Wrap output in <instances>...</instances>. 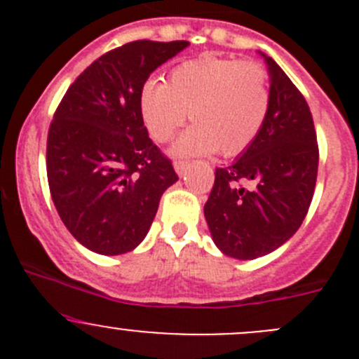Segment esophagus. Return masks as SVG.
I'll use <instances>...</instances> for the list:
<instances>
[{
  "label": "esophagus",
  "instance_id": "obj_1",
  "mask_svg": "<svg viewBox=\"0 0 359 359\" xmlns=\"http://www.w3.org/2000/svg\"><path fill=\"white\" fill-rule=\"evenodd\" d=\"M189 163L187 161H175V172L179 177H184L187 173V170H189Z\"/></svg>",
  "mask_w": 359,
  "mask_h": 359
}]
</instances>
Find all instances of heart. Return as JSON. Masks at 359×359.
<instances>
[{"label": "heart", "mask_w": 359, "mask_h": 359, "mask_svg": "<svg viewBox=\"0 0 359 359\" xmlns=\"http://www.w3.org/2000/svg\"><path fill=\"white\" fill-rule=\"evenodd\" d=\"M140 116L158 142H168L189 112L194 123L172 147L173 156L243 153L266 123L271 85L253 60L201 55L179 64L170 81L149 78L140 90Z\"/></svg>", "instance_id": "1"}]
</instances>
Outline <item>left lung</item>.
<instances>
[{
    "mask_svg": "<svg viewBox=\"0 0 359 359\" xmlns=\"http://www.w3.org/2000/svg\"><path fill=\"white\" fill-rule=\"evenodd\" d=\"M259 53L271 85L266 123L240 158L215 170V184L205 203L213 243L238 260L264 257L290 240L306 219L318 175L309 106L283 69Z\"/></svg>",
    "mask_w": 359,
    "mask_h": 359,
    "instance_id": "1",
    "label": "left lung"
}]
</instances>
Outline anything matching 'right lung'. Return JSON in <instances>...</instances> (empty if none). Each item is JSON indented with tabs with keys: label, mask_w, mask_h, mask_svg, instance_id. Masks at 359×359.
Returning <instances> with one entry per match:
<instances>
[{
	"label": "right lung",
	"mask_w": 359,
	"mask_h": 359,
	"mask_svg": "<svg viewBox=\"0 0 359 359\" xmlns=\"http://www.w3.org/2000/svg\"><path fill=\"white\" fill-rule=\"evenodd\" d=\"M187 41L126 43L69 86L46 140V175L59 217L76 241L100 255L139 247L159 200L179 180L149 139L140 90Z\"/></svg>",
	"instance_id": "obj_1"
}]
</instances>
